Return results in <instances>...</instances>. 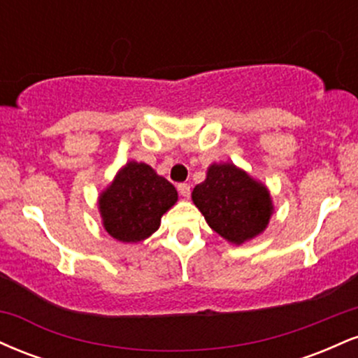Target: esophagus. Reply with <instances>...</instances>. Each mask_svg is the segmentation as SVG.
<instances>
[{"instance_id":"obj_1","label":"esophagus","mask_w":358,"mask_h":358,"mask_svg":"<svg viewBox=\"0 0 358 358\" xmlns=\"http://www.w3.org/2000/svg\"><path fill=\"white\" fill-rule=\"evenodd\" d=\"M178 193L182 196H185V199H188V196H190V185H187V183H180L178 187Z\"/></svg>"}]
</instances>
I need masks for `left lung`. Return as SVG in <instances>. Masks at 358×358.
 <instances>
[{
    "instance_id": "1",
    "label": "left lung",
    "mask_w": 358,
    "mask_h": 358,
    "mask_svg": "<svg viewBox=\"0 0 358 358\" xmlns=\"http://www.w3.org/2000/svg\"><path fill=\"white\" fill-rule=\"evenodd\" d=\"M195 207L222 239L242 245L268 229L274 205L269 188L234 163H212L192 192Z\"/></svg>"
}]
</instances>
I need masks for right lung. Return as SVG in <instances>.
Returning <instances> with one entry per match:
<instances>
[{
    "mask_svg": "<svg viewBox=\"0 0 358 358\" xmlns=\"http://www.w3.org/2000/svg\"><path fill=\"white\" fill-rule=\"evenodd\" d=\"M178 200V192L150 165L131 159L99 193L102 227L113 239L136 244L159 229L163 213Z\"/></svg>",
    "mask_w": 358,
    "mask_h": 358,
    "instance_id": "right-lung-1",
    "label": "right lung"
}]
</instances>
